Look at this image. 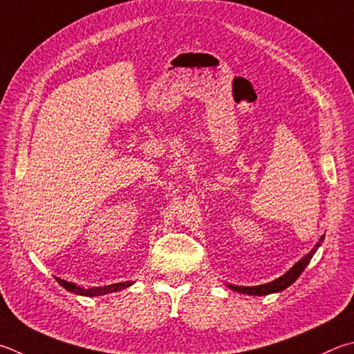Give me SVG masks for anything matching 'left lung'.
Wrapping results in <instances>:
<instances>
[{
    "instance_id": "1",
    "label": "left lung",
    "mask_w": 354,
    "mask_h": 354,
    "mask_svg": "<svg viewBox=\"0 0 354 354\" xmlns=\"http://www.w3.org/2000/svg\"><path fill=\"white\" fill-rule=\"evenodd\" d=\"M324 241V236H320L319 243L316 244V248H314L310 254L305 255L304 259L300 261L295 263V265L289 269L286 274L281 275L277 280L271 281V283H266V285H259V286H235V285H229L230 289H234L236 292H241V294H248V295H268V294H272V292H279V291H283L289 285H292L295 280L299 279V275L305 271V268L308 266V263L311 261L314 252H316L317 248L320 246V243Z\"/></svg>"
}]
</instances>
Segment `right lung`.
Here are the masks:
<instances>
[{
	"instance_id": "1",
	"label": "right lung",
	"mask_w": 354,
	"mask_h": 354,
	"mask_svg": "<svg viewBox=\"0 0 354 354\" xmlns=\"http://www.w3.org/2000/svg\"><path fill=\"white\" fill-rule=\"evenodd\" d=\"M59 283L68 289V291L74 292V294H80V295H89V297H95V295H104V294H110V292H115V291H120V289H124L127 286L131 285V281H122V283H114V285H108V286H97V288H80L77 286L75 283H71V281L66 280H62V279H57Z\"/></svg>"
}]
</instances>
